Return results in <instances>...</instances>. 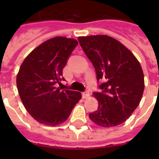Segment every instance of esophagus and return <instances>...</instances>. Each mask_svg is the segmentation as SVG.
Here are the masks:
<instances>
[{"label": "esophagus", "instance_id": "obj_1", "mask_svg": "<svg viewBox=\"0 0 159 159\" xmlns=\"http://www.w3.org/2000/svg\"><path fill=\"white\" fill-rule=\"evenodd\" d=\"M82 97L84 98V99L87 98V97H88L90 96L89 91H88V90H86V91H84V92H83L82 93Z\"/></svg>", "mask_w": 159, "mask_h": 159}]
</instances>
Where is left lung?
Here are the masks:
<instances>
[{
  "label": "left lung",
  "mask_w": 159,
  "mask_h": 159,
  "mask_svg": "<svg viewBox=\"0 0 159 159\" xmlns=\"http://www.w3.org/2000/svg\"><path fill=\"white\" fill-rule=\"evenodd\" d=\"M78 41L96 70L101 90L93 92L98 108L89 114L90 119L106 128L124 123L143 96L144 78L139 62L128 48L110 36L79 37Z\"/></svg>",
  "instance_id": "left-lung-1"
}]
</instances>
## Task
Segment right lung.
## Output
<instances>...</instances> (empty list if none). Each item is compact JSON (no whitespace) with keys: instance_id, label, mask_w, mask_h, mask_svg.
<instances>
[{"instance_id":"right-lung-1","label":"right lung","mask_w":159,"mask_h":159,"mask_svg":"<svg viewBox=\"0 0 159 159\" xmlns=\"http://www.w3.org/2000/svg\"><path fill=\"white\" fill-rule=\"evenodd\" d=\"M78 42L55 37L43 42L25 57L19 70V95L30 115L39 123L64 122L82 97L81 92L56 87L64 81L62 68Z\"/></svg>"}]
</instances>
